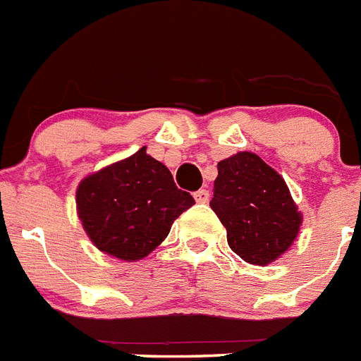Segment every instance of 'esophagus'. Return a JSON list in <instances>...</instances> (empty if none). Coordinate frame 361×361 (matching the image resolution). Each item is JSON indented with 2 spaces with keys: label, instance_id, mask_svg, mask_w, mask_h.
<instances>
[{
  "label": "esophagus",
  "instance_id": "esophagus-1",
  "mask_svg": "<svg viewBox=\"0 0 361 361\" xmlns=\"http://www.w3.org/2000/svg\"><path fill=\"white\" fill-rule=\"evenodd\" d=\"M195 200L198 202V204H207V202H209V190H207V189L196 190Z\"/></svg>",
  "mask_w": 361,
  "mask_h": 361
}]
</instances>
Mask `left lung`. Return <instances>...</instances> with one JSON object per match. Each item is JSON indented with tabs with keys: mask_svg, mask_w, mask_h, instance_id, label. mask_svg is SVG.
I'll use <instances>...</instances> for the list:
<instances>
[{
	"mask_svg": "<svg viewBox=\"0 0 361 361\" xmlns=\"http://www.w3.org/2000/svg\"><path fill=\"white\" fill-rule=\"evenodd\" d=\"M209 206L228 245L252 265H269L297 239L302 215L286 181L259 155L239 152L219 165Z\"/></svg>",
	"mask_w": 361,
	"mask_h": 361,
	"instance_id": "1",
	"label": "left lung"
}]
</instances>
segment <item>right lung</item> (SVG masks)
Returning <instances> with one entry per match:
<instances>
[{
  "instance_id": "obj_1",
  "label": "right lung",
  "mask_w": 361,
  "mask_h": 361,
  "mask_svg": "<svg viewBox=\"0 0 361 361\" xmlns=\"http://www.w3.org/2000/svg\"><path fill=\"white\" fill-rule=\"evenodd\" d=\"M75 204L96 248L137 262L165 241L172 222L195 198L178 189L171 171L140 148L81 180Z\"/></svg>"
}]
</instances>
